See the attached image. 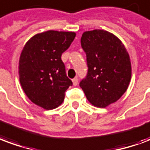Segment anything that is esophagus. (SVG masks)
Returning a JSON list of instances; mask_svg holds the SVG:
<instances>
[{
	"label": "esophagus",
	"mask_w": 150,
	"mask_h": 150,
	"mask_svg": "<svg viewBox=\"0 0 150 150\" xmlns=\"http://www.w3.org/2000/svg\"><path fill=\"white\" fill-rule=\"evenodd\" d=\"M72 83H73V85H74V86H77V85H78V79H72Z\"/></svg>",
	"instance_id": "obj_1"
}]
</instances>
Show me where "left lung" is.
Masks as SVG:
<instances>
[{
    "instance_id": "left-lung-1",
    "label": "left lung",
    "mask_w": 150,
    "mask_h": 150,
    "mask_svg": "<svg viewBox=\"0 0 150 150\" xmlns=\"http://www.w3.org/2000/svg\"><path fill=\"white\" fill-rule=\"evenodd\" d=\"M88 71L79 86L93 106L105 108L126 91L131 79L130 59L122 41L114 34L95 29L83 33Z\"/></svg>"
}]
</instances>
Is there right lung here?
<instances>
[{
    "mask_svg": "<svg viewBox=\"0 0 150 150\" xmlns=\"http://www.w3.org/2000/svg\"><path fill=\"white\" fill-rule=\"evenodd\" d=\"M73 32L49 30L33 35L24 45L19 60L22 89L35 105L45 110L58 107L72 85L61 55L75 37Z\"/></svg>",
    "mask_w": 150,
    "mask_h": 150,
    "instance_id": "obj_1",
    "label": "right lung"
}]
</instances>
